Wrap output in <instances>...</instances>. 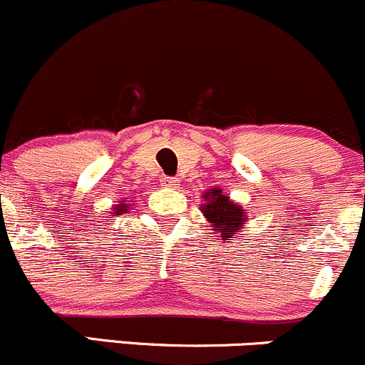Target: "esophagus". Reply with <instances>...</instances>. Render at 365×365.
Returning a JSON list of instances; mask_svg holds the SVG:
<instances>
[{"label": "esophagus", "mask_w": 365, "mask_h": 365, "mask_svg": "<svg viewBox=\"0 0 365 365\" xmlns=\"http://www.w3.org/2000/svg\"><path fill=\"white\" fill-rule=\"evenodd\" d=\"M178 183L180 182L176 178H164V187H168V189H175Z\"/></svg>", "instance_id": "obj_1"}]
</instances>
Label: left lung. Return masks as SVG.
I'll use <instances>...</instances> for the list:
<instances>
[{"label": "left lung", "instance_id": "left-lung-1", "mask_svg": "<svg viewBox=\"0 0 365 365\" xmlns=\"http://www.w3.org/2000/svg\"><path fill=\"white\" fill-rule=\"evenodd\" d=\"M202 202L199 206L202 217L210 222L212 231L220 236L222 241L232 240L236 234L241 232L245 222H247V210L241 208L237 202H234L231 195L222 192V189L206 190L202 194Z\"/></svg>", "mask_w": 365, "mask_h": 365}]
</instances>
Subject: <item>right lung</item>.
Segmentation results:
<instances>
[{
	"instance_id": "right-lung-1",
	"label": "right lung",
	"mask_w": 365,
	"mask_h": 365,
	"mask_svg": "<svg viewBox=\"0 0 365 365\" xmlns=\"http://www.w3.org/2000/svg\"><path fill=\"white\" fill-rule=\"evenodd\" d=\"M129 208H131V202H128V201H120V202H118V205H115V208H113L112 215L115 217V215L125 213V212H128Z\"/></svg>"
}]
</instances>
